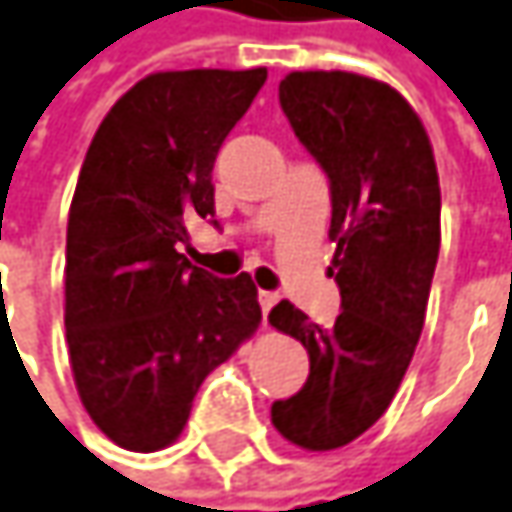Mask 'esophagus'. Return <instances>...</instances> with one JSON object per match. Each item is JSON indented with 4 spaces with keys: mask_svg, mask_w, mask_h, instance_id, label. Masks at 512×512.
Wrapping results in <instances>:
<instances>
[{
    "mask_svg": "<svg viewBox=\"0 0 512 512\" xmlns=\"http://www.w3.org/2000/svg\"><path fill=\"white\" fill-rule=\"evenodd\" d=\"M279 302V294H273V291H259V305H262V314L268 317L270 308Z\"/></svg>",
    "mask_w": 512,
    "mask_h": 512,
    "instance_id": "obj_1",
    "label": "esophagus"
}]
</instances>
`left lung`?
Masks as SVG:
<instances>
[{"label": "left lung", "mask_w": 512, "mask_h": 512, "mask_svg": "<svg viewBox=\"0 0 512 512\" xmlns=\"http://www.w3.org/2000/svg\"><path fill=\"white\" fill-rule=\"evenodd\" d=\"M279 103L331 184L328 273L343 314L322 328L288 299L270 325L305 345V386L276 400L282 438L328 452L389 409L421 340L441 247V184L418 112L389 83L351 71H291Z\"/></svg>", "instance_id": "left-lung-1"}]
</instances>
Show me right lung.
Instances as JSON below:
<instances>
[{"mask_svg":"<svg viewBox=\"0 0 512 512\" xmlns=\"http://www.w3.org/2000/svg\"><path fill=\"white\" fill-rule=\"evenodd\" d=\"M268 68L158 71L91 138L65 233V340L97 429L132 452L169 447L204 377L262 322L250 273L216 279L181 253L213 216V164Z\"/></svg>","mask_w":512,"mask_h":512,"instance_id":"add662e5","label":"right lung"}]
</instances>
